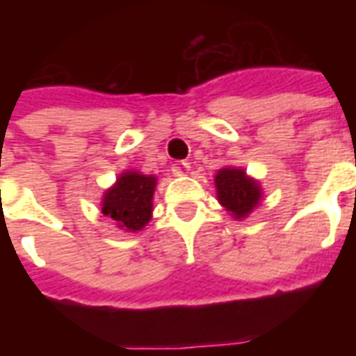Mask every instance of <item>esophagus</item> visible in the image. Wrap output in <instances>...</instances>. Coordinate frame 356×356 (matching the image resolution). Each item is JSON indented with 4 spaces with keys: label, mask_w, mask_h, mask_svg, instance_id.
I'll return each mask as SVG.
<instances>
[{
    "label": "esophagus",
    "mask_w": 356,
    "mask_h": 356,
    "mask_svg": "<svg viewBox=\"0 0 356 356\" xmlns=\"http://www.w3.org/2000/svg\"><path fill=\"white\" fill-rule=\"evenodd\" d=\"M188 163L186 162H177V163H173V168H171V171L175 173V175H185V173H188Z\"/></svg>",
    "instance_id": "obj_1"
}]
</instances>
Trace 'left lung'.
Listing matches in <instances>:
<instances>
[{
	"mask_svg": "<svg viewBox=\"0 0 356 356\" xmlns=\"http://www.w3.org/2000/svg\"><path fill=\"white\" fill-rule=\"evenodd\" d=\"M217 200L232 217H248L261 200V186L238 168H223L216 175Z\"/></svg>",
	"mask_w": 356,
	"mask_h": 356,
	"instance_id": "left-lung-1",
	"label": "left lung"
}]
</instances>
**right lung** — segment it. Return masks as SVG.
I'll list each match as a JSON object with an SVG mask.
<instances>
[{
    "label": "right lung",
    "mask_w": 356,
    "mask_h": 356,
    "mask_svg": "<svg viewBox=\"0 0 356 356\" xmlns=\"http://www.w3.org/2000/svg\"><path fill=\"white\" fill-rule=\"evenodd\" d=\"M156 177L124 171L102 196V213L127 232L140 231L152 217Z\"/></svg>",
    "instance_id": "obj_1"
}]
</instances>
